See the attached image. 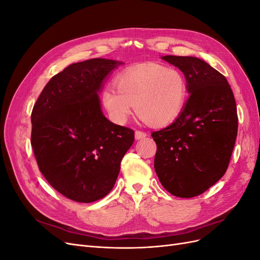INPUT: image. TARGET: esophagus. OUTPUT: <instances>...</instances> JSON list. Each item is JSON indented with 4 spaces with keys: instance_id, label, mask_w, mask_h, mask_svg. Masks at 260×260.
<instances>
[{
    "instance_id": "esophagus-1",
    "label": "esophagus",
    "mask_w": 260,
    "mask_h": 260,
    "mask_svg": "<svg viewBox=\"0 0 260 260\" xmlns=\"http://www.w3.org/2000/svg\"><path fill=\"white\" fill-rule=\"evenodd\" d=\"M146 136H147V135H146L145 132H143V131H139V130H137V131H136V133H135V138H136V140H142V139H144Z\"/></svg>"
}]
</instances>
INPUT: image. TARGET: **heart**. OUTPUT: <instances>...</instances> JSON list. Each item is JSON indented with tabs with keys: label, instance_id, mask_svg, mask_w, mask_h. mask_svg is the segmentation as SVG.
<instances>
[{
	"label": "heart",
	"instance_id": "heart-1",
	"mask_svg": "<svg viewBox=\"0 0 260 260\" xmlns=\"http://www.w3.org/2000/svg\"><path fill=\"white\" fill-rule=\"evenodd\" d=\"M114 85L101 92V102L109 118L124 123L136 107L139 118L154 128L176 121L186 104L188 88L178 69L157 62H144L124 69Z\"/></svg>",
	"mask_w": 260,
	"mask_h": 260
}]
</instances>
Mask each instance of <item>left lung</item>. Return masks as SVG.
<instances>
[{
	"label": "left lung",
	"mask_w": 260,
	"mask_h": 260,
	"mask_svg": "<svg viewBox=\"0 0 260 260\" xmlns=\"http://www.w3.org/2000/svg\"><path fill=\"white\" fill-rule=\"evenodd\" d=\"M161 59L183 73L190 96L176 121L152 133L154 167L169 193L190 199L226 171L238 136L237 105L225 77L206 61L174 55Z\"/></svg>",
	"instance_id": "1"
}]
</instances>
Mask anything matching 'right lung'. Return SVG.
<instances>
[{
  "label": "right lung",
  "mask_w": 260,
  "mask_h": 260,
  "mask_svg": "<svg viewBox=\"0 0 260 260\" xmlns=\"http://www.w3.org/2000/svg\"><path fill=\"white\" fill-rule=\"evenodd\" d=\"M121 61L69 65L44 86L31 113V145L46 181L67 199L92 203L115 185L133 130L109 121L99 93Z\"/></svg>",
  "instance_id": "add662e5"
}]
</instances>
